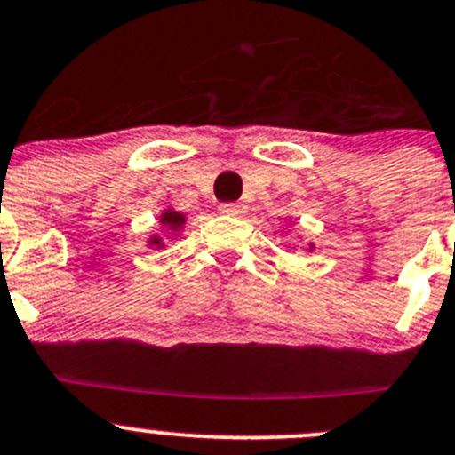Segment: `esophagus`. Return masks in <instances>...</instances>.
Masks as SVG:
<instances>
[{
	"label": "esophagus",
	"mask_w": 455,
	"mask_h": 455,
	"mask_svg": "<svg viewBox=\"0 0 455 455\" xmlns=\"http://www.w3.org/2000/svg\"><path fill=\"white\" fill-rule=\"evenodd\" d=\"M220 214L225 216H243L245 214V205H241V203H223V205H219Z\"/></svg>",
	"instance_id": "obj_1"
}]
</instances>
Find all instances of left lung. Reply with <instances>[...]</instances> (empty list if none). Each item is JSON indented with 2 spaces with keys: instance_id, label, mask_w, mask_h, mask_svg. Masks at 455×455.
<instances>
[{
  "instance_id": "obj_1",
  "label": "left lung",
  "mask_w": 455,
  "mask_h": 455,
  "mask_svg": "<svg viewBox=\"0 0 455 455\" xmlns=\"http://www.w3.org/2000/svg\"><path fill=\"white\" fill-rule=\"evenodd\" d=\"M313 250H315V243H308V245H306V252H313Z\"/></svg>"
}]
</instances>
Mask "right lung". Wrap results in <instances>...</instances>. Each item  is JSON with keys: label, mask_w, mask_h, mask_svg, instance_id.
Listing matches in <instances>:
<instances>
[{"label": "right lung", "mask_w": 455, "mask_h": 455, "mask_svg": "<svg viewBox=\"0 0 455 455\" xmlns=\"http://www.w3.org/2000/svg\"><path fill=\"white\" fill-rule=\"evenodd\" d=\"M158 223L163 225V228H165V230L170 232V235L179 236L180 230H183V228H185V223H188V214H183V212H176L174 207H167V210L160 212ZM147 248H151V250H154V248L156 250L165 248V239H163V235H160V232H154V235H151L149 239H147Z\"/></svg>", "instance_id": "add662e5"}]
</instances>
